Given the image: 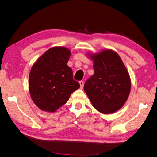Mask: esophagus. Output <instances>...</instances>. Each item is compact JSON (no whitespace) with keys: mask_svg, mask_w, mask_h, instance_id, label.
<instances>
[{"mask_svg":"<svg viewBox=\"0 0 157 157\" xmlns=\"http://www.w3.org/2000/svg\"><path fill=\"white\" fill-rule=\"evenodd\" d=\"M79 84H80L81 88V89H83V86H84V82H83V81H79Z\"/></svg>","mask_w":157,"mask_h":157,"instance_id":"esophagus-1","label":"esophagus"}]
</instances>
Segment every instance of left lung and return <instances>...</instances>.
<instances>
[{
    "label": "left lung",
    "mask_w": 157,
    "mask_h": 157,
    "mask_svg": "<svg viewBox=\"0 0 157 157\" xmlns=\"http://www.w3.org/2000/svg\"><path fill=\"white\" fill-rule=\"evenodd\" d=\"M94 73L84 85V90L93 107L103 114L119 110L130 92L129 73L117 52L105 49L90 54Z\"/></svg>",
    "instance_id": "8db88e82"
}]
</instances>
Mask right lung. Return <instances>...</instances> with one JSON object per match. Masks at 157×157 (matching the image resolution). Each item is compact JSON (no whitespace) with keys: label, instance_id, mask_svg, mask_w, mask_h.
<instances>
[{"label":"right lung","instance_id":"add662e5","mask_svg":"<svg viewBox=\"0 0 157 157\" xmlns=\"http://www.w3.org/2000/svg\"><path fill=\"white\" fill-rule=\"evenodd\" d=\"M71 52L54 47L45 52L33 65L29 76L32 101L41 110L53 112L67 102L71 94L80 87L67 66Z\"/></svg>","mask_w":157,"mask_h":157}]
</instances>
